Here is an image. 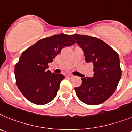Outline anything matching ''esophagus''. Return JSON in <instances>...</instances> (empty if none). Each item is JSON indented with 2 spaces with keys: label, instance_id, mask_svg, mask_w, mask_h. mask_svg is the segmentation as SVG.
Instances as JSON below:
<instances>
[{
  "label": "esophagus",
  "instance_id": "1",
  "mask_svg": "<svg viewBox=\"0 0 132 132\" xmlns=\"http://www.w3.org/2000/svg\"><path fill=\"white\" fill-rule=\"evenodd\" d=\"M66 77H68V78H69V79H72L73 77V76H72V75H71V74H68L66 76Z\"/></svg>",
  "mask_w": 132,
  "mask_h": 132
}]
</instances>
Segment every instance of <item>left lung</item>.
<instances>
[{"label": "left lung", "instance_id": "obj_1", "mask_svg": "<svg viewBox=\"0 0 132 132\" xmlns=\"http://www.w3.org/2000/svg\"><path fill=\"white\" fill-rule=\"evenodd\" d=\"M76 43L84 52L85 61L93 65L94 76L82 77L74 88L79 99L88 105H98L114 93L121 77L119 55L99 38L75 34Z\"/></svg>", "mask_w": 132, "mask_h": 132}]
</instances>
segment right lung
<instances>
[{"label": "right lung", "instance_id": "1", "mask_svg": "<svg viewBox=\"0 0 132 132\" xmlns=\"http://www.w3.org/2000/svg\"><path fill=\"white\" fill-rule=\"evenodd\" d=\"M75 43L71 36L61 33L43 38L23 51L15 66V76L18 88L28 100L45 105L56 97L65 77L51 73L48 64L62 48Z\"/></svg>", "mask_w": 132, "mask_h": 132}]
</instances>
